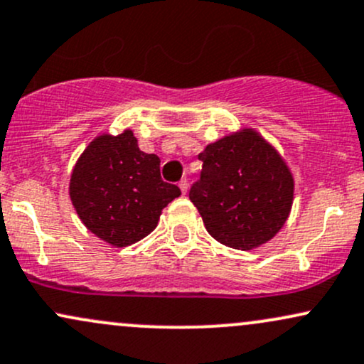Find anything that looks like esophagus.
I'll return each mask as SVG.
<instances>
[{
	"label": "esophagus",
	"instance_id": "1",
	"mask_svg": "<svg viewBox=\"0 0 364 364\" xmlns=\"http://www.w3.org/2000/svg\"><path fill=\"white\" fill-rule=\"evenodd\" d=\"M178 186H179V190H181L183 195L188 193V181H186V179H181V181L178 183Z\"/></svg>",
	"mask_w": 364,
	"mask_h": 364
}]
</instances>
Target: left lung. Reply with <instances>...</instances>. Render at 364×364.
<instances>
[{"label":"left lung","instance_id":"obj_1","mask_svg":"<svg viewBox=\"0 0 364 364\" xmlns=\"http://www.w3.org/2000/svg\"><path fill=\"white\" fill-rule=\"evenodd\" d=\"M190 200L208 234L249 251L278 234L290 215L295 183L283 157L256 130L242 129L208 144Z\"/></svg>","mask_w":364,"mask_h":364}]
</instances>
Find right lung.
<instances>
[{"mask_svg": "<svg viewBox=\"0 0 364 364\" xmlns=\"http://www.w3.org/2000/svg\"><path fill=\"white\" fill-rule=\"evenodd\" d=\"M161 159L137 146L132 130L98 135L80 156L69 196L81 222L96 237L125 247L151 234L161 212L181 195L161 179Z\"/></svg>", "mask_w": 364, "mask_h": 364, "instance_id": "obj_1", "label": "right lung"}]
</instances>
